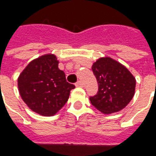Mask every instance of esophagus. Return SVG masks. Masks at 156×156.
Instances as JSON below:
<instances>
[{"label": "esophagus", "mask_w": 156, "mask_h": 156, "mask_svg": "<svg viewBox=\"0 0 156 156\" xmlns=\"http://www.w3.org/2000/svg\"><path fill=\"white\" fill-rule=\"evenodd\" d=\"M76 87H83V84H82L81 81H77L76 83Z\"/></svg>", "instance_id": "obj_1"}]
</instances>
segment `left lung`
I'll list each match as a JSON object with an SVG mask.
<instances>
[{"mask_svg":"<svg viewBox=\"0 0 156 156\" xmlns=\"http://www.w3.org/2000/svg\"><path fill=\"white\" fill-rule=\"evenodd\" d=\"M98 91L89 98L92 105L105 115L124 109L134 96L136 79L129 70L110 57L100 58L93 63Z\"/></svg>","mask_w":156,"mask_h":156,"instance_id":"left-lung-1","label":"left lung"}]
</instances>
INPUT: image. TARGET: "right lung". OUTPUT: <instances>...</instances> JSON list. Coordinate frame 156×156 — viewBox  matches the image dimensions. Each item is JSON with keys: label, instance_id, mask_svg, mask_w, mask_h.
<instances>
[{"label": "right lung", "instance_id": "obj_1", "mask_svg": "<svg viewBox=\"0 0 156 156\" xmlns=\"http://www.w3.org/2000/svg\"><path fill=\"white\" fill-rule=\"evenodd\" d=\"M58 60L53 54L33 59L18 78L19 94L32 112L43 116H53L69 98L74 84L67 82Z\"/></svg>", "mask_w": 156, "mask_h": 156}]
</instances>
